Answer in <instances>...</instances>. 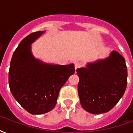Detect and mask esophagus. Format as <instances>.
Instances as JSON below:
<instances>
[{
  "instance_id": "34e87169",
  "label": "esophagus",
  "mask_w": 133,
  "mask_h": 133,
  "mask_svg": "<svg viewBox=\"0 0 133 133\" xmlns=\"http://www.w3.org/2000/svg\"><path fill=\"white\" fill-rule=\"evenodd\" d=\"M81 63H75V70H76L78 69V68H81Z\"/></svg>"
}]
</instances>
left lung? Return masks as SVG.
<instances>
[{
	"label": "left lung",
	"mask_w": 133,
	"mask_h": 133,
	"mask_svg": "<svg viewBox=\"0 0 133 133\" xmlns=\"http://www.w3.org/2000/svg\"><path fill=\"white\" fill-rule=\"evenodd\" d=\"M77 74L81 105L92 114L110 111L125 93L128 70L125 58L115 50L108 58L77 69Z\"/></svg>",
	"instance_id": "1"
}]
</instances>
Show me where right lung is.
<instances>
[{"mask_svg":"<svg viewBox=\"0 0 133 133\" xmlns=\"http://www.w3.org/2000/svg\"><path fill=\"white\" fill-rule=\"evenodd\" d=\"M45 31L26 36L13 52L8 82L12 95L30 114L46 113L54 108L60 90L75 72L74 64L45 63L33 56L31 44Z\"/></svg>","mask_w":133,"mask_h":133,"instance_id":"right-lung-1","label":"right lung"}]
</instances>
